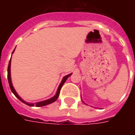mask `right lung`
Here are the masks:
<instances>
[{"label":"right lung","instance_id":"right-lung-1","mask_svg":"<svg viewBox=\"0 0 135 135\" xmlns=\"http://www.w3.org/2000/svg\"><path fill=\"white\" fill-rule=\"evenodd\" d=\"M14 52H15V50H14V51L12 52V53H13ZM10 65H11V59L9 60V64H8V67H7V79H8V83H9V88H10V90H11L12 92V93H13L15 95V97H17V98L19 99H20V100L22 102L24 103V104H26V105L30 106V107H33V106H36V107H44V106H46V105L50 104H51V103H53L54 102H55V101L57 99V98H58V97H59V92H60V90H61L62 85H63L64 83L66 82V79H67V78H69V77L71 75V74H69V75H66V76L64 77L63 79H62V80H61V83H60V85H59V87H58L57 93H56V94H55V96L53 97H52V98H50V99H47V100L42 101V102H36V104H33V103H31V104H29V103L26 102L25 101L23 100V99H22L21 98V97H20L19 95H18V94L15 91V88H13V86H12V80H11V76H10Z\"/></svg>","mask_w":135,"mask_h":135}]
</instances>
